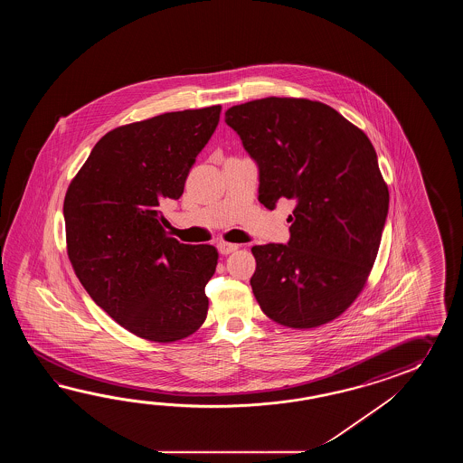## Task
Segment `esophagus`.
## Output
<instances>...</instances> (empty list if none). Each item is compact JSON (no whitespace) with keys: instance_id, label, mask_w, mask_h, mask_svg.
I'll list each match as a JSON object with an SVG mask.
<instances>
[{"instance_id":"1","label":"esophagus","mask_w":463,"mask_h":463,"mask_svg":"<svg viewBox=\"0 0 463 463\" xmlns=\"http://www.w3.org/2000/svg\"><path fill=\"white\" fill-rule=\"evenodd\" d=\"M236 250H238V245H233V243H227V241H220L218 243V251L222 255H230V253H233Z\"/></svg>"}]
</instances>
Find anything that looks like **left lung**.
Wrapping results in <instances>:
<instances>
[{"label": "left lung", "mask_w": 463, "mask_h": 463, "mask_svg": "<svg viewBox=\"0 0 463 463\" xmlns=\"http://www.w3.org/2000/svg\"><path fill=\"white\" fill-rule=\"evenodd\" d=\"M225 122L258 164V200L295 203L288 245L251 248L258 305L295 329L333 321L363 291L389 210L371 140L309 99H256L228 109Z\"/></svg>", "instance_id": "1"}]
</instances>
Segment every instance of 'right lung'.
Wrapping results in <instances>:
<instances>
[{
    "instance_id": "1",
    "label": "right lung",
    "mask_w": 463,
    "mask_h": 463,
    "mask_svg": "<svg viewBox=\"0 0 463 463\" xmlns=\"http://www.w3.org/2000/svg\"><path fill=\"white\" fill-rule=\"evenodd\" d=\"M220 112L222 106L178 110L110 130L66 192L68 256L80 285L114 321L148 341L184 339L207 317L217 248L168 236L162 207L182 197Z\"/></svg>"
}]
</instances>
